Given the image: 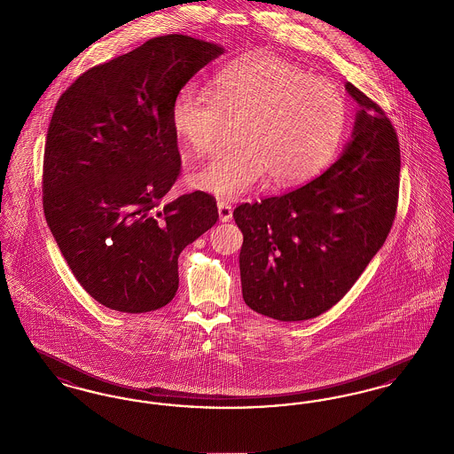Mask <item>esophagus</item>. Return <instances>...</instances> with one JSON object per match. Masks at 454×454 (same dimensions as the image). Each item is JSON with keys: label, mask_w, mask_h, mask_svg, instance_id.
I'll list each match as a JSON object with an SVG mask.
<instances>
[{"label": "esophagus", "mask_w": 454, "mask_h": 454, "mask_svg": "<svg viewBox=\"0 0 454 454\" xmlns=\"http://www.w3.org/2000/svg\"><path fill=\"white\" fill-rule=\"evenodd\" d=\"M217 213H219V219L226 223V221H231L233 217V207L224 200H217Z\"/></svg>", "instance_id": "1"}]
</instances>
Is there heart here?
Returning <instances> with one entry per match:
<instances>
[{"instance_id": "obj_1", "label": "heart", "mask_w": 454, "mask_h": 454, "mask_svg": "<svg viewBox=\"0 0 454 454\" xmlns=\"http://www.w3.org/2000/svg\"><path fill=\"white\" fill-rule=\"evenodd\" d=\"M231 152H219L187 175L221 199L248 194L269 175L291 185L317 172L339 145L347 104L335 83L278 56H254L223 69L211 91L189 83L172 104L175 134L197 154L209 153L226 122H238Z\"/></svg>"}]
</instances>
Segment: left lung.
<instances>
[{
	"label": "left lung",
	"instance_id": "8db88e82",
	"mask_svg": "<svg viewBox=\"0 0 454 454\" xmlns=\"http://www.w3.org/2000/svg\"><path fill=\"white\" fill-rule=\"evenodd\" d=\"M357 112L350 141L320 176L287 194L241 204V293L260 315L309 320L364 272L396 215L400 146L387 114L347 83Z\"/></svg>",
	"mask_w": 454,
	"mask_h": 454
}]
</instances>
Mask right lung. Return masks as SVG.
Segmentation results:
<instances>
[{
  "label": "right lung",
  "mask_w": 454,
  "mask_h": 454,
  "mask_svg": "<svg viewBox=\"0 0 454 454\" xmlns=\"http://www.w3.org/2000/svg\"><path fill=\"white\" fill-rule=\"evenodd\" d=\"M223 54L189 35L150 39L85 71L58 100L43 152V215L76 281L122 313L178 289V255L216 224L206 192L165 204L180 173L172 104Z\"/></svg>",
  "instance_id": "1"
}]
</instances>
